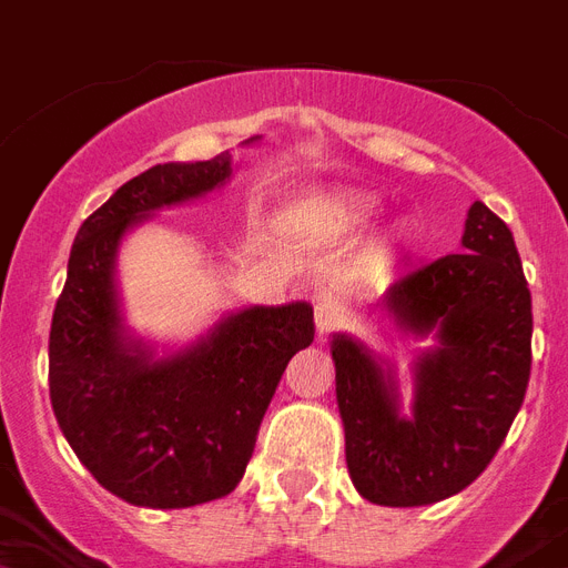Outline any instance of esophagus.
<instances>
[{
  "instance_id": "1",
  "label": "esophagus",
  "mask_w": 568,
  "mask_h": 568,
  "mask_svg": "<svg viewBox=\"0 0 568 568\" xmlns=\"http://www.w3.org/2000/svg\"><path fill=\"white\" fill-rule=\"evenodd\" d=\"M341 306L335 300L329 297H317L315 303V329H317V338H326L335 326L341 324Z\"/></svg>"
}]
</instances>
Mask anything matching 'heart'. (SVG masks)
Returning a JSON list of instances; mask_svg holds the SVG:
<instances>
[{"instance_id":"1","label":"heart","mask_w":568,"mask_h":568,"mask_svg":"<svg viewBox=\"0 0 568 568\" xmlns=\"http://www.w3.org/2000/svg\"><path fill=\"white\" fill-rule=\"evenodd\" d=\"M371 206L367 204H347L341 210V219L347 221V224H362V221L371 219ZM399 236H405V230H399Z\"/></svg>"}]
</instances>
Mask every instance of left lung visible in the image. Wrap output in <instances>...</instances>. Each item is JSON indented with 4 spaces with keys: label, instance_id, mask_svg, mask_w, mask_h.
<instances>
[{
    "label": "left lung",
    "instance_id": "8db88e82",
    "mask_svg": "<svg viewBox=\"0 0 568 568\" xmlns=\"http://www.w3.org/2000/svg\"><path fill=\"white\" fill-rule=\"evenodd\" d=\"M460 253L405 271L385 288L403 332L435 338L414 362L412 417L394 373L362 341L332 338L347 469L373 505L417 508L481 476L508 437L531 376V292L508 224L469 206Z\"/></svg>",
    "mask_w": 568,
    "mask_h": 568
}]
</instances>
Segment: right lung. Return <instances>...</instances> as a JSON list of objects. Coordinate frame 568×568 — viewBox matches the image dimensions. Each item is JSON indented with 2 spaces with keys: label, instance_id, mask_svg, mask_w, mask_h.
<instances>
[{
  "label": "right lung",
  "instance_id": "1",
  "mask_svg": "<svg viewBox=\"0 0 568 568\" xmlns=\"http://www.w3.org/2000/svg\"><path fill=\"white\" fill-rule=\"evenodd\" d=\"M230 156L136 174L78 230L49 332L54 417L92 478L140 508H192L236 490L285 364L315 338L308 303L251 306L154 358L122 326L119 242L160 206L230 178Z\"/></svg>",
  "mask_w": 568,
  "mask_h": 568
}]
</instances>
